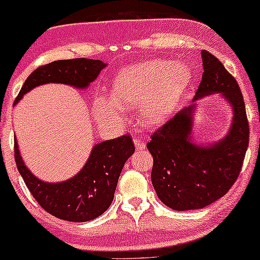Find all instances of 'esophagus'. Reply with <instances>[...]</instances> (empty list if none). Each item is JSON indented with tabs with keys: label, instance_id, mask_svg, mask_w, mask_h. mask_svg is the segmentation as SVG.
Wrapping results in <instances>:
<instances>
[{
	"label": "esophagus",
	"instance_id": "esophagus-1",
	"mask_svg": "<svg viewBox=\"0 0 260 260\" xmlns=\"http://www.w3.org/2000/svg\"><path fill=\"white\" fill-rule=\"evenodd\" d=\"M135 146L137 148V151H143L146 148V142L140 140V138H135Z\"/></svg>",
	"mask_w": 260,
	"mask_h": 260
}]
</instances>
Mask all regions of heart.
<instances>
[{"label": "heart", "instance_id": "obj_1", "mask_svg": "<svg viewBox=\"0 0 260 260\" xmlns=\"http://www.w3.org/2000/svg\"><path fill=\"white\" fill-rule=\"evenodd\" d=\"M191 80L186 65L167 60H152L120 70L112 84V98L99 96L95 114L101 122L119 120L120 108L138 107L142 123L164 122L174 113Z\"/></svg>", "mask_w": 260, "mask_h": 260}]
</instances>
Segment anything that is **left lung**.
Wrapping results in <instances>:
<instances>
[{"label":"left lung","instance_id":"obj_1","mask_svg":"<svg viewBox=\"0 0 260 260\" xmlns=\"http://www.w3.org/2000/svg\"><path fill=\"white\" fill-rule=\"evenodd\" d=\"M203 79L192 106L159 127L147 143L153 157L152 185L159 200L177 211L203 209L232 188L249 145V124L239 84L217 57L201 51ZM220 92L233 108L230 133L219 143L199 146L190 140L194 101Z\"/></svg>","mask_w":260,"mask_h":260}]
</instances>
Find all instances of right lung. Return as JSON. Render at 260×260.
I'll return each instance as SVG.
<instances>
[{"label":"right lung","instance_id":"1","mask_svg":"<svg viewBox=\"0 0 260 260\" xmlns=\"http://www.w3.org/2000/svg\"><path fill=\"white\" fill-rule=\"evenodd\" d=\"M106 68L102 60H57L34 70L23 83L15 103L31 89L48 83H60L75 88H88ZM135 152L131 136L104 141L93 147L79 174L61 182L51 183L34 176L21 158L15 140V161L20 175L39 205L67 221L84 222L101 216L111 206L118 179L125 161Z\"/></svg>","mask_w":260,"mask_h":260}]
</instances>
